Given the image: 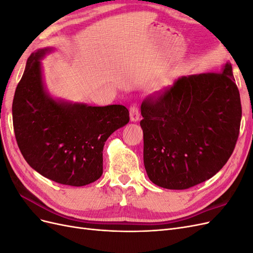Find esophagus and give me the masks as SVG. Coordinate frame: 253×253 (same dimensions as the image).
<instances>
[{
  "label": "esophagus",
  "instance_id": "1",
  "mask_svg": "<svg viewBox=\"0 0 253 253\" xmlns=\"http://www.w3.org/2000/svg\"><path fill=\"white\" fill-rule=\"evenodd\" d=\"M140 117V113H139V106L137 103H132L131 106H129V118H131V121L136 122L139 120Z\"/></svg>",
  "mask_w": 253,
  "mask_h": 253
}]
</instances>
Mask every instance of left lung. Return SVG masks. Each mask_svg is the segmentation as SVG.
<instances>
[{"mask_svg":"<svg viewBox=\"0 0 253 253\" xmlns=\"http://www.w3.org/2000/svg\"><path fill=\"white\" fill-rule=\"evenodd\" d=\"M143 163L155 185L185 190L215 175L239 138L240 91L227 63L220 73L183 76L145 98Z\"/></svg>","mask_w":253,"mask_h":253,"instance_id":"1","label":"left lung"}]
</instances>
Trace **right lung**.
I'll return each mask as SVG.
<instances>
[{"mask_svg":"<svg viewBox=\"0 0 253 253\" xmlns=\"http://www.w3.org/2000/svg\"><path fill=\"white\" fill-rule=\"evenodd\" d=\"M49 48L27 60L12 102L13 129L19 149L38 173L62 185L81 187L103 172L106 139L129 120L124 105L88 106L60 102L43 86L40 59Z\"/></svg>","mask_w":253,"mask_h":253,"instance_id":"1","label":"right lung"}]
</instances>
